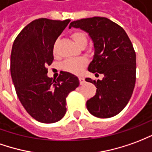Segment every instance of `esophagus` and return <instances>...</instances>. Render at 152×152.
I'll use <instances>...</instances> for the list:
<instances>
[{
  "label": "esophagus",
  "mask_w": 152,
  "mask_h": 152,
  "mask_svg": "<svg viewBox=\"0 0 152 152\" xmlns=\"http://www.w3.org/2000/svg\"><path fill=\"white\" fill-rule=\"evenodd\" d=\"M78 80H79L80 84H83V83H85V79L83 77H79V78H78Z\"/></svg>",
  "instance_id": "34e87169"
}]
</instances>
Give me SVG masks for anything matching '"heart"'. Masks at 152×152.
<instances>
[{"instance_id":"obj_1","label":"heart","mask_w":152,"mask_h":152,"mask_svg":"<svg viewBox=\"0 0 152 152\" xmlns=\"http://www.w3.org/2000/svg\"><path fill=\"white\" fill-rule=\"evenodd\" d=\"M71 37L79 47H84L88 44V35L83 31H79V30L74 31L71 33ZM57 46H58V41H56L53 45L54 55L57 54ZM87 64H88V60L84 57H81L78 59L66 60L62 64V67L64 71H67L69 73L79 74Z\"/></svg>"}]
</instances>
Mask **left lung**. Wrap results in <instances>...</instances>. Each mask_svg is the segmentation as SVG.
<instances>
[{
  "label": "left lung",
  "mask_w": 152,
  "mask_h": 152,
  "mask_svg": "<svg viewBox=\"0 0 152 152\" xmlns=\"http://www.w3.org/2000/svg\"><path fill=\"white\" fill-rule=\"evenodd\" d=\"M72 27L87 32L93 42L88 71L104 74L102 80L85 79L97 88L87 102L88 111L98 118L118 115L129 102L136 82V53L129 37L122 27L105 17L73 21Z\"/></svg>",
  "instance_id": "8db88e82"
}]
</instances>
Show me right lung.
Here are the masks:
<instances>
[{
	"label": "right lung",
	"mask_w": 152,
	"mask_h": 152,
	"mask_svg": "<svg viewBox=\"0 0 152 152\" xmlns=\"http://www.w3.org/2000/svg\"><path fill=\"white\" fill-rule=\"evenodd\" d=\"M69 19H35L25 26L14 42L10 74L23 106L37 121L51 124L66 113V97L79 85L78 77L63 72L53 80L47 77L54 60L53 45Z\"/></svg>",
	"instance_id": "obj_1"
}]
</instances>
